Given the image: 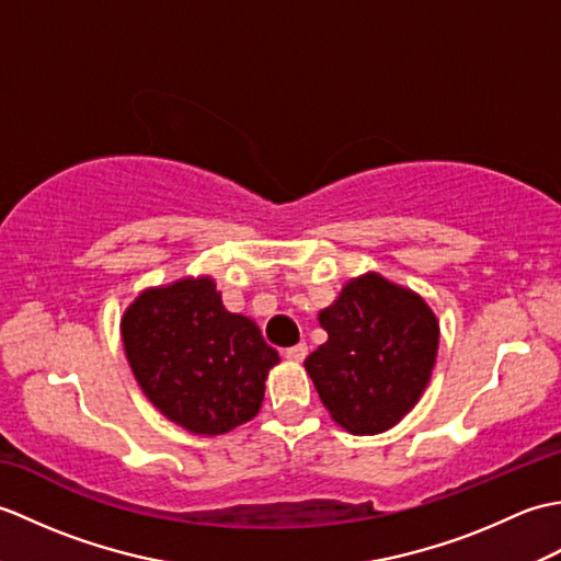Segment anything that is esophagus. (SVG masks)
I'll list each match as a JSON object with an SVG mask.
<instances>
[{"mask_svg":"<svg viewBox=\"0 0 561 561\" xmlns=\"http://www.w3.org/2000/svg\"><path fill=\"white\" fill-rule=\"evenodd\" d=\"M284 354H287V359H291V362H304L306 354H308V344L306 342L294 344V347H289Z\"/></svg>","mask_w":561,"mask_h":561,"instance_id":"1","label":"esophagus"}]
</instances>
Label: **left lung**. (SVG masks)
I'll return each mask as SVG.
<instances>
[{
    "mask_svg": "<svg viewBox=\"0 0 561 561\" xmlns=\"http://www.w3.org/2000/svg\"><path fill=\"white\" fill-rule=\"evenodd\" d=\"M328 342L304 362L330 416L350 434H380L432 378L438 320L420 294L376 272L344 284L318 316Z\"/></svg>",
    "mask_w": 561,
    "mask_h": 561,
    "instance_id": "8db88e82",
    "label": "left lung"
}]
</instances>
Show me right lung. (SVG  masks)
I'll return each instance as SVG.
<instances>
[{"label":"right lung","instance_id":"1","mask_svg":"<svg viewBox=\"0 0 561 561\" xmlns=\"http://www.w3.org/2000/svg\"><path fill=\"white\" fill-rule=\"evenodd\" d=\"M121 325L129 368L165 420L217 436L260 412L279 354L253 320L226 311L214 279L141 291Z\"/></svg>","mask_w":561,"mask_h":561}]
</instances>
